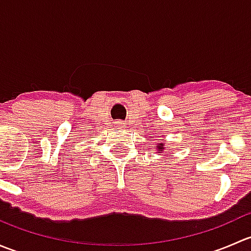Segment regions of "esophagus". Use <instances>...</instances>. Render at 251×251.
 Listing matches in <instances>:
<instances>
[{
  "instance_id": "obj_1",
  "label": "esophagus",
  "mask_w": 251,
  "mask_h": 251,
  "mask_svg": "<svg viewBox=\"0 0 251 251\" xmlns=\"http://www.w3.org/2000/svg\"><path fill=\"white\" fill-rule=\"evenodd\" d=\"M125 123H124V121H115V127H118V128H124L125 127Z\"/></svg>"
}]
</instances>
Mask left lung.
Returning <instances> with one entry per match:
<instances>
[{"label":"left lung","instance_id":"1","mask_svg":"<svg viewBox=\"0 0 251 251\" xmlns=\"http://www.w3.org/2000/svg\"><path fill=\"white\" fill-rule=\"evenodd\" d=\"M155 149H156V153H161V151H165V148H164V143H158L156 144V147H155Z\"/></svg>","mask_w":251,"mask_h":251}]
</instances>
